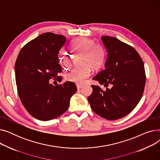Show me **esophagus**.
Returning <instances> with one entry per match:
<instances>
[{"label": "esophagus", "mask_w": 160, "mask_h": 160, "mask_svg": "<svg viewBox=\"0 0 160 160\" xmlns=\"http://www.w3.org/2000/svg\"><path fill=\"white\" fill-rule=\"evenodd\" d=\"M77 87L78 89H80L83 88V86L82 85H80V84H77Z\"/></svg>", "instance_id": "1"}]
</instances>
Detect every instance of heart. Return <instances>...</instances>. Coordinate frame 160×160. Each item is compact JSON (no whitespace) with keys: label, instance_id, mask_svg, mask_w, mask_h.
<instances>
[{"label":"heart","instance_id":"1","mask_svg":"<svg viewBox=\"0 0 160 160\" xmlns=\"http://www.w3.org/2000/svg\"><path fill=\"white\" fill-rule=\"evenodd\" d=\"M71 52L75 55L82 54V63L84 65L82 67H75L66 74V79L82 84L91 74V69H98L104 64L106 60V51L104 48L95 41L86 38H78L74 39L71 45ZM72 57L70 53L60 52L58 54V62L60 64L67 68L72 63Z\"/></svg>","mask_w":160,"mask_h":160}]
</instances>
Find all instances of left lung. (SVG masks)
Listing matches in <instances>:
<instances>
[{"label": "left lung", "mask_w": 160, "mask_h": 160, "mask_svg": "<svg viewBox=\"0 0 160 160\" xmlns=\"http://www.w3.org/2000/svg\"><path fill=\"white\" fill-rule=\"evenodd\" d=\"M101 39L108 52L105 69L93 79L106 89L91 86L93 93L88 101L97 115L116 120L130 113L140 101L146 81L144 63L130 45L114 37L102 36Z\"/></svg>", "instance_id": "8db88e82"}]
</instances>
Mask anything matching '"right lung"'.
<instances>
[{
  "instance_id": "add662e5",
  "label": "right lung",
  "mask_w": 160,
  "mask_h": 160,
  "mask_svg": "<svg viewBox=\"0 0 160 160\" xmlns=\"http://www.w3.org/2000/svg\"><path fill=\"white\" fill-rule=\"evenodd\" d=\"M66 38L51 32L42 33L25 45L15 65V81L21 101L34 118L49 121L64 113L77 92L72 82L54 86L49 80L62 71L58 53Z\"/></svg>"
}]
</instances>
